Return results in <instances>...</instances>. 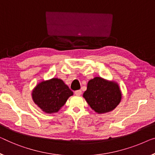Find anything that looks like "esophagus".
Masks as SVG:
<instances>
[{
    "label": "esophagus",
    "instance_id": "1",
    "mask_svg": "<svg viewBox=\"0 0 155 155\" xmlns=\"http://www.w3.org/2000/svg\"><path fill=\"white\" fill-rule=\"evenodd\" d=\"M81 93H82V91H81V90H78V91H76L74 92V94H76V95H77V96L81 95Z\"/></svg>",
    "mask_w": 155,
    "mask_h": 155
}]
</instances>
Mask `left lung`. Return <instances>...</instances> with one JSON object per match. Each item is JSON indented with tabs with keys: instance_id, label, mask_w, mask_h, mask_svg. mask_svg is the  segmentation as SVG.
<instances>
[{
	"instance_id": "left-lung-1",
	"label": "left lung",
	"mask_w": 155,
	"mask_h": 155,
	"mask_svg": "<svg viewBox=\"0 0 155 155\" xmlns=\"http://www.w3.org/2000/svg\"><path fill=\"white\" fill-rule=\"evenodd\" d=\"M83 96L92 109L100 114L114 110L122 98L118 84L101 77L90 80Z\"/></svg>"
}]
</instances>
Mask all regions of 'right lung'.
Wrapping results in <instances>:
<instances>
[{
    "label": "right lung",
    "instance_id": "obj_1",
    "mask_svg": "<svg viewBox=\"0 0 155 155\" xmlns=\"http://www.w3.org/2000/svg\"><path fill=\"white\" fill-rule=\"evenodd\" d=\"M71 95L73 92L57 78L39 83L32 92L35 104L47 114L58 111Z\"/></svg>",
    "mask_w": 155,
    "mask_h": 155
}]
</instances>
